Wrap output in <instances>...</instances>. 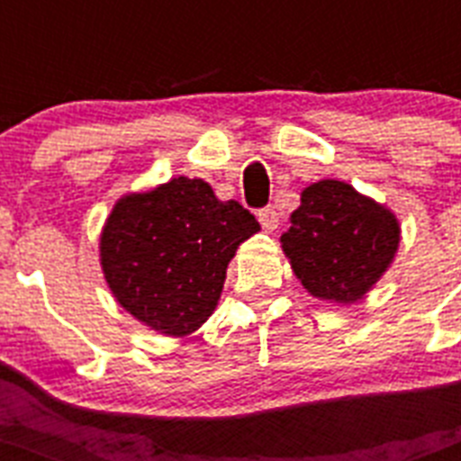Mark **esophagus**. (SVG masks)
I'll list each match as a JSON object with an SVG mask.
<instances>
[{
  "label": "esophagus",
  "instance_id": "obj_1",
  "mask_svg": "<svg viewBox=\"0 0 461 461\" xmlns=\"http://www.w3.org/2000/svg\"><path fill=\"white\" fill-rule=\"evenodd\" d=\"M258 221L260 226L266 228L267 233H270V230H275V228L279 226V212H276L272 205L263 207V210H258Z\"/></svg>",
  "mask_w": 461,
  "mask_h": 461
}]
</instances>
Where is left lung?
<instances>
[{
  "label": "left lung",
  "mask_w": 461,
  "mask_h": 461,
  "mask_svg": "<svg viewBox=\"0 0 461 461\" xmlns=\"http://www.w3.org/2000/svg\"><path fill=\"white\" fill-rule=\"evenodd\" d=\"M399 244L393 212L351 185L323 180L303 191L281 247L312 295L356 303L390 266Z\"/></svg>",
  "instance_id": "left-lung-1"
}]
</instances>
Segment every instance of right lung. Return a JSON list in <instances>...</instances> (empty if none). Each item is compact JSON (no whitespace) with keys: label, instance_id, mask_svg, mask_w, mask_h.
Instances as JSON below:
<instances>
[{"label":"right lung","instance_id":"add662e5","mask_svg":"<svg viewBox=\"0 0 461 461\" xmlns=\"http://www.w3.org/2000/svg\"><path fill=\"white\" fill-rule=\"evenodd\" d=\"M256 230L238 201L221 203L207 182L175 177L117 203L101 235V266L126 312L182 337L214 312L228 263Z\"/></svg>","mask_w":461,"mask_h":461}]
</instances>
